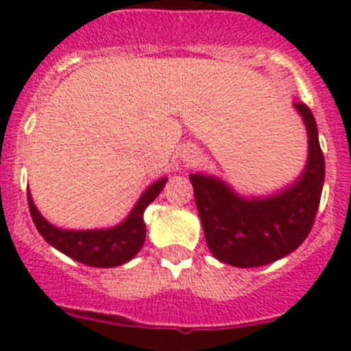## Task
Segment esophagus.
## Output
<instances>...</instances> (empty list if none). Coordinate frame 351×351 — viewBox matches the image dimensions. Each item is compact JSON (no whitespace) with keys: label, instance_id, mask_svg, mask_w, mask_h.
Masks as SVG:
<instances>
[{"label":"esophagus","instance_id":"34e87169","mask_svg":"<svg viewBox=\"0 0 351 351\" xmlns=\"http://www.w3.org/2000/svg\"><path fill=\"white\" fill-rule=\"evenodd\" d=\"M182 160L187 165L198 164V160H200V149L195 147V145H187V147L182 149Z\"/></svg>","mask_w":351,"mask_h":351}]
</instances>
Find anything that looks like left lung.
Returning <instances> with one entry per match:
<instances>
[{"label":"left lung","mask_w":351,"mask_h":351,"mask_svg":"<svg viewBox=\"0 0 351 351\" xmlns=\"http://www.w3.org/2000/svg\"><path fill=\"white\" fill-rule=\"evenodd\" d=\"M308 129V164L299 180L275 197L245 200L213 176L191 175L195 202L209 250L237 267L266 266L295 251L315 222L324 184V156L315 118L295 104Z\"/></svg>","instance_id":"1"}]
</instances>
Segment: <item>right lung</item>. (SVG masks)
Instances as JSON below:
<instances>
[{"instance_id": "right-lung-1", "label": "right lung", "mask_w": 351, "mask_h": 351, "mask_svg": "<svg viewBox=\"0 0 351 351\" xmlns=\"http://www.w3.org/2000/svg\"><path fill=\"white\" fill-rule=\"evenodd\" d=\"M167 178H160L143 193L142 198L138 200L131 215L127 217L120 226L111 230H93V231H65L49 224L40 211L36 209L30 193L29 211L34 222L36 230L40 234L54 245L56 250L65 253L74 261L87 264L93 267H114L125 264L142 250L143 240H145V222H143V211L154 198L158 197L160 191L164 189Z\"/></svg>"}]
</instances>
